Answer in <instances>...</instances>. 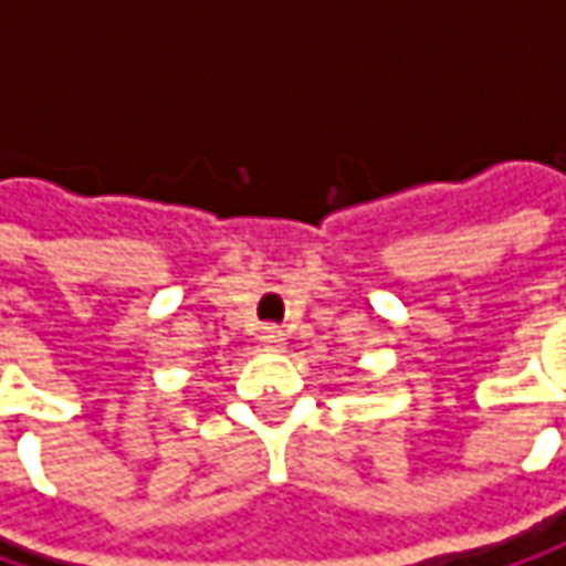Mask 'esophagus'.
Listing matches in <instances>:
<instances>
[{"instance_id": "obj_1", "label": "esophagus", "mask_w": 566, "mask_h": 566, "mask_svg": "<svg viewBox=\"0 0 566 566\" xmlns=\"http://www.w3.org/2000/svg\"><path fill=\"white\" fill-rule=\"evenodd\" d=\"M259 342H262L265 348H282L284 332L279 329V326H265V329L259 332Z\"/></svg>"}]
</instances>
